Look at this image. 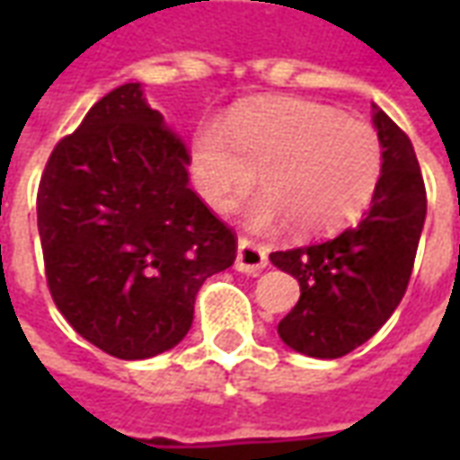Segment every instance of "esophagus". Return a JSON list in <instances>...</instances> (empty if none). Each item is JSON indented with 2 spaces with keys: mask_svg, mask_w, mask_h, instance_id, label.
<instances>
[{
  "mask_svg": "<svg viewBox=\"0 0 460 460\" xmlns=\"http://www.w3.org/2000/svg\"><path fill=\"white\" fill-rule=\"evenodd\" d=\"M269 266V256L263 246H259L256 241L239 239V249H236V270L249 273V276H259L261 270Z\"/></svg>",
  "mask_w": 460,
  "mask_h": 460,
  "instance_id": "esophagus-1",
  "label": "esophagus"
}]
</instances>
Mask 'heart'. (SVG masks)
<instances>
[{
	"label": "heart",
	"instance_id": "b5f03b06",
	"mask_svg": "<svg viewBox=\"0 0 460 460\" xmlns=\"http://www.w3.org/2000/svg\"><path fill=\"white\" fill-rule=\"evenodd\" d=\"M261 172L263 194L249 204L253 229L290 221L303 236L332 234L359 219L382 180V140L369 122L338 108L280 98L204 125L191 142V174L211 209L229 214Z\"/></svg>",
	"mask_w": 460,
	"mask_h": 460
}]
</instances>
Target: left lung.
Returning <instances> with one entry per match:
<instances>
[{"mask_svg": "<svg viewBox=\"0 0 460 460\" xmlns=\"http://www.w3.org/2000/svg\"><path fill=\"white\" fill-rule=\"evenodd\" d=\"M382 140V180L355 229L335 239L276 251L270 263L298 280L300 300L279 323L300 355L338 359L365 345L402 303L426 219V190L411 140L372 103Z\"/></svg>", "mask_w": 460, "mask_h": 460, "instance_id": "obj_1", "label": "left lung"}]
</instances>
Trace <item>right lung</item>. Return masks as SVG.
Returning a JSON list of instances; mask_svg holds the SVG:
<instances>
[{
  "mask_svg": "<svg viewBox=\"0 0 460 460\" xmlns=\"http://www.w3.org/2000/svg\"><path fill=\"white\" fill-rule=\"evenodd\" d=\"M190 155L142 84H122L58 142L39 184L46 280L71 328L118 359L180 345L201 283L236 239L190 190Z\"/></svg>",
  "mask_w": 460,
  "mask_h": 460,
  "instance_id": "obj_1",
  "label": "right lung"
}]
</instances>
